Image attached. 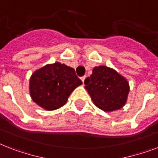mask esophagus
I'll return each instance as SVG.
<instances>
[{"mask_svg":"<svg viewBox=\"0 0 158 158\" xmlns=\"http://www.w3.org/2000/svg\"><path fill=\"white\" fill-rule=\"evenodd\" d=\"M85 79H86V76L81 77V80H82V82H83V84H84V81H85Z\"/></svg>","mask_w":158,"mask_h":158,"instance_id":"1","label":"esophagus"}]
</instances>
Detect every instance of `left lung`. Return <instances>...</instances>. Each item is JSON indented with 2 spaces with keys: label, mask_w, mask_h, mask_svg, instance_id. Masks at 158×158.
<instances>
[{
  "label": "left lung",
  "mask_w": 158,
  "mask_h": 158,
  "mask_svg": "<svg viewBox=\"0 0 158 158\" xmlns=\"http://www.w3.org/2000/svg\"><path fill=\"white\" fill-rule=\"evenodd\" d=\"M84 84L93 102L106 112L119 110L127 102L129 83L112 68L105 65L94 67Z\"/></svg>",
  "instance_id": "8db88e82"
}]
</instances>
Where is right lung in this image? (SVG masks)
Returning a JSON list of instances; mask_svg holds the SVG:
<instances>
[{
  "label": "right lung",
  "instance_id": "right-lung-1",
  "mask_svg": "<svg viewBox=\"0 0 158 158\" xmlns=\"http://www.w3.org/2000/svg\"><path fill=\"white\" fill-rule=\"evenodd\" d=\"M82 84L73 68L56 62L33 72L29 79V94L37 105L54 110L66 103L72 92Z\"/></svg>",
  "mask_w": 158,
  "mask_h": 158
}]
</instances>
